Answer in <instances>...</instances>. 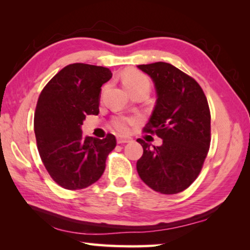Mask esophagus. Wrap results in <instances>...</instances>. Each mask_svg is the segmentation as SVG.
<instances>
[{
  "label": "esophagus",
  "mask_w": 250,
  "mask_h": 250,
  "mask_svg": "<svg viewBox=\"0 0 250 250\" xmlns=\"http://www.w3.org/2000/svg\"><path fill=\"white\" fill-rule=\"evenodd\" d=\"M131 141H132V139L131 138H124V137H120V135L119 137H117V142L119 143V145L120 143H129Z\"/></svg>",
  "instance_id": "34e87169"
}]
</instances>
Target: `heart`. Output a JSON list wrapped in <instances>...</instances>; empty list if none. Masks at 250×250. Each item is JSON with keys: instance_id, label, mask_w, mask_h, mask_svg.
<instances>
[{"instance_id": "1", "label": "heart", "mask_w": 250, "mask_h": 250, "mask_svg": "<svg viewBox=\"0 0 250 250\" xmlns=\"http://www.w3.org/2000/svg\"><path fill=\"white\" fill-rule=\"evenodd\" d=\"M125 87L129 91L138 89V88H150V80L145 74L138 70H130L122 78ZM134 120L132 118L128 117H117L112 120V126L118 132L126 133L129 132L130 125H132Z\"/></svg>"}]
</instances>
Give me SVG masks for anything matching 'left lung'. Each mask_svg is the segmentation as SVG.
Returning a JSON list of instances; mask_svg holds the SVG:
<instances>
[{"label":"left lung","instance_id":"8db88e82","mask_svg":"<svg viewBox=\"0 0 250 250\" xmlns=\"http://www.w3.org/2000/svg\"><path fill=\"white\" fill-rule=\"evenodd\" d=\"M152 78L156 104L143 131L163 140L161 146L142 139L139 176L161 194H177L191 185L204 164L210 145V111L206 96L191 76L163 62L139 65Z\"/></svg>","mask_w":250,"mask_h":250}]
</instances>
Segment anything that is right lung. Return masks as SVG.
Wrapping results in <instances>:
<instances>
[{"label":"right lung","mask_w":250,"mask_h":250,"mask_svg":"<svg viewBox=\"0 0 250 250\" xmlns=\"http://www.w3.org/2000/svg\"><path fill=\"white\" fill-rule=\"evenodd\" d=\"M109 68L76 62L62 68L42 90L34 115L37 149L50 177L66 189H82L98 181L116 137H83L88 115H98L101 86Z\"/></svg>","instance_id":"add662e5"}]
</instances>
